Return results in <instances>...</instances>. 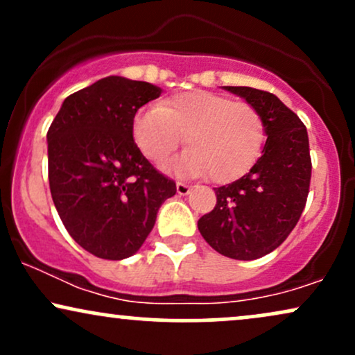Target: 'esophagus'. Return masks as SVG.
<instances>
[{"label":"esophagus","instance_id":"esophagus-1","mask_svg":"<svg viewBox=\"0 0 355 355\" xmlns=\"http://www.w3.org/2000/svg\"><path fill=\"white\" fill-rule=\"evenodd\" d=\"M190 190H191L190 185H187V183H182V182L177 183V193L178 195H189Z\"/></svg>","mask_w":355,"mask_h":355}]
</instances>
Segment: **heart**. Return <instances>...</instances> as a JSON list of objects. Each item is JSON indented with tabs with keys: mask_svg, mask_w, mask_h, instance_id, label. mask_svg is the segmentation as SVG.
Listing matches in <instances>:
<instances>
[{
	"mask_svg": "<svg viewBox=\"0 0 355 355\" xmlns=\"http://www.w3.org/2000/svg\"><path fill=\"white\" fill-rule=\"evenodd\" d=\"M133 140L155 165L177 152L183 137L190 146L172 170L183 177L229 183L257 164L266 144V125L254 105L205 89H189L140 110L132 123Z\"/></svg>",
	"mask_w": 355,
	"mask_h": 355,
	"instance_id": "heart-1",
	"label": "heart"
}]
</instances>
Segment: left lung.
Here are the masks:
<instances>
[{
	"label": "left lung",
	"mask_w": 355,
	"mask_h": 355,
	"mask_svg": "<svg viewBox=\"0 0 355 355\" xmlns=\"http://www.w3.org/2000/svg\"><path fill=\"white\" fill-rule=\"evenodd\" d=\"M223 88L259 110L267 141L250 172L215 189L217 205L198 220V230L218 254L254 260L275 250L302 215L312 172L309 135L300 118L272 93Z\"/></svg>",
	"instance_id": "left-lung-1"
}]
</instances>
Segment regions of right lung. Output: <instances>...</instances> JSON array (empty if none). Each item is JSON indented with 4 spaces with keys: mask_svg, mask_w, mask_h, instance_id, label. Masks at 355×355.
I'll list each match as a JSON object with an SVG mask.
<instances>
[{
    "mask_svg": "<svg viewBox=\"0 0 355 355\" xmlns=\"http://www.w3.org/2000/svg\"><path fill=\"white\" fill-rule=\"evenodd\" d=\"M162 88L107 76L64 98L46 133L48 180L64 229L89 254L121 260L140 250L177 185L141 155L132 123Z\"/></svg>",
    "mask_w": 355,
    "mask_h": 355,
    "instance_id": "right-lung-1",
    "label": "right lung"
}]
</instances>
